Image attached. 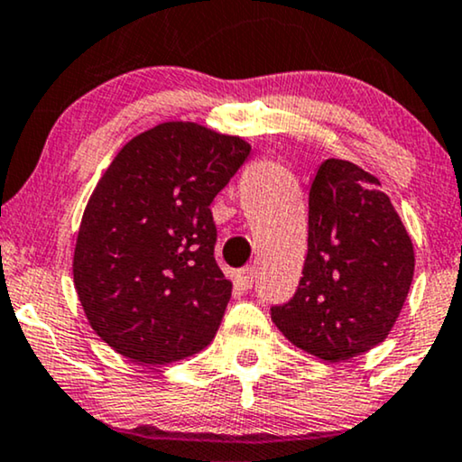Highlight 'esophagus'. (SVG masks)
Here are the masks:
<instances>
[{"label": "esophagus", "mask_w": 462, "mask_h": 462, "mask_svg": "<svg viewBox=\"0 0 462 462\" xmlns=\"http://www.w3.org/2000/svg\"><path fill=\"white\" fill-rule=\"evenodd\" d=\"M254 277H255L254 266H245V269L236 271L235 282L243 288V291H247V288H252V284H254Z\"/></svg>", "instance_id": "esophagus-1"}]
</instances>
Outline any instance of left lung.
Segmentation results:
<instances>
[{
  "label": "left lung",
  "mask_w": 462,
  "mask_h": 462,
  "mask_svg": "<svg viewBox=\"0 0 462 462\" xmlns=\"http://www.w3.org/2000/svg\"><path fill=\"white\" fill-rule=\"evenodd\" d=\"M308 226L303 277L271 319L294 346L336 364L390 336L413 282V243L379 178L344 159L316 171Z\"/></svg>",
  "instance_id": "obj_1"
}]
</instances>
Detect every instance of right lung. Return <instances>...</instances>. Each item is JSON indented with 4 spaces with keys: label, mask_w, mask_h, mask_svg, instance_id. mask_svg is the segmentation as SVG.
Instances as JSON below:
<instances>
[{
    "label": "right lung",
    "mask_w": 462,
    "mask_h": 462,
    "mask_svg": "<svg viewBox=\"0 0 462 462\" xmlns=\"http://www.w3.org/2000/svg\"><path fill=\"white\" fill-rule=\"evenodd\" d=\"M252 146L198 122H163L118 150L83 210L72 282L86 319L142 365L213 342L232 294L215 263L210 202Z\"/></svg>",
    "instance_id": "obj_1"
}]
</instances>
